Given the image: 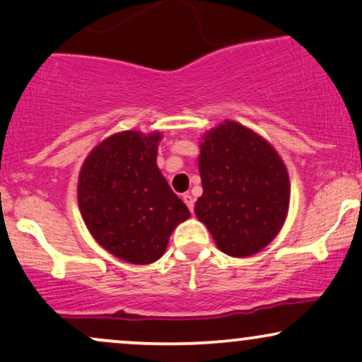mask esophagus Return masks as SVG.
<instances>
[{
	"mask_svg": "<svg viewBox=\"0 0 362 362\" xmlns=\"http://www.w3.org/2000/svg\"><path fill=\"white\" fill-rule=\"evenodd\" d=\"M182 202L186 203V206H188V208H189V211L193 213V209H194V198H193V196H191L189 193L182 194Z\"/></svg>",
	"mask_w": 362,
	"mask_h": 362,
	"instance_id": "1",
	"label": "esophagus"
}]
</instances>
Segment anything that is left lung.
<instances>
[{
  "mask_svg": "<svg viewBox=\"0 0 362 362\" xmlns=\"http://www.w3.org/2000/svg\"><path fill=\"white\" fill-rule=\"evenodd\" d=\"M198 169L203 194L194 204L216 247L252 257L282 230L290 203L288 173L265 137L235 120L204 132Z\"/></svg>",
  "mask_w": 362,
  "mask_h": 362,
  "instance_id": "1",
  "label": "left lung"
}]
</instances>
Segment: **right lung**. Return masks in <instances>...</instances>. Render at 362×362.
Masks as SVG:
<instances>
[{
	"label": "right lung",
	"mask_w": 362,
	"mask_h": 362,
	"mask_svg": "<svg viewBox=\"0 0 362 362\" xmlns=\"http://www.w3.org/2000/svg\"><path fill=\"white\" fill-rule=\"evenodd\" d=\"M160 132L124 131L97 144L78 174L80 215L97 243L120 260L147 265L191 216L156 159Z\"/></svg>",
	"instance_id": "add662e5"
}]
</instances>
